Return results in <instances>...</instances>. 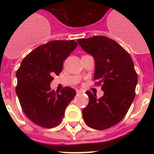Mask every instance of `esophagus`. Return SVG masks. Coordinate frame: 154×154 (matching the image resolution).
I'll return each mask as SVG.
<instances>
[{
  "label": "esophagus",
  "instance_id": "obj_1",
  "mask_svg": "<svg viewBox=\"0 0 154 154\" xmlns=\"http://www.w3.org/2000/svg\"><path fill=\"white\" fill-rule=\"evenodd\" d=\"M76 92H77V94H81L82 92V90H79V89H77V90H76Z\"/></svg>",
  "mask_w": 154,
  "mask_h": 154
}]
</instances>
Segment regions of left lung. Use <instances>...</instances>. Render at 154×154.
I'll use <instances>...</instances> for the list:
<instances>
[{"mask_svg": "<svg viewBox=\"0 0 154 154\" xmlns=\"http://www.w3.org/2000/svg\"><path fill=\"white\" fill-rule=\"evenodd\" d=\"M82 48L93 56L94 80L102 85L103 96L87 91L89 104L82 110L87 126L103 130L119 123L127 113L133 99L137 74L131 56L120 45L105 36L79 38Z\"/></svg>", "mask_w": 154, "mask_h": 154, "instance_id": "obj_1", "label": "left lung"}]
</instances>
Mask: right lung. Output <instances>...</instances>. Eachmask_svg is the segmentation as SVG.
I'll use <instances>...</instances> for the list:
<instances>
[{
    "instance_id": "add662e5",
    "label": "right lung",
    "mask_w": 154,
    "mask_h": 154,
    "mask_svg": "<svg viewBox=\"0 0 154 154\" xmlns=\"http://www.w3.org/2000/svg\"><path fill=\"white\" fill-rule=\"evenodd\" d=\"M77 45L75 40L51 41L29 53L17 69L16 93L21 109L38 126L49 129L59 125L76 95L70 87L55 92L50 83L53 75L62 72L64 61Z\"/></svg>"
}]
</instances>
